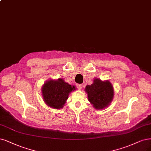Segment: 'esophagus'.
Instances as JSON below:
<instances>
[{"label":"esophagus","mask_w":151,"mask_h":151,"mask_svg":"<svg viewBox=\"0 0 151 151\" xmlns=\"http://www.w3.org/2000/svg\"><path fill=\"white\" fill-rule=\"evenodd\" d=\"M76 86H77V87L78 89H82V84H77L76 85Z\"/></svg>","instance_id":"1"}]
</instances>
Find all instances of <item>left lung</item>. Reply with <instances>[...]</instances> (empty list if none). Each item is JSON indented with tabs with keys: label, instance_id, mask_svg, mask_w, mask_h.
Here are the masks:
<instances>
[{
	"label": "left lung",
	"instance_id": "obj_1",
	"mask_svg": "<svg viewBox=\"0 0 151 151\" xmlns=\"http://www.w3.org/2000/svg\"><path fill=\"white\" fill-rule=\"evenodd\" d=\"M89 100L94 108L102 109L107 107L112 100L114 89L109 81H102L99 79L93 80V83L86 87Z\"/></svg>",
	"mask_w": 151,
	"mask_h": 151
}]
</instances>
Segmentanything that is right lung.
Wrapping results in <instances>:
<instances>
[{
  "label": "right lung",
  "mask_w": 151,
  "mask_h": 151,
  "mask_svg": "<svg viewBox=\"0 0 151 151\" xmlns=\"http://www.w3.org/2000/svg\"><path fill=\"white\" fill-rule=\"evenodd\" d=\"M75 89V86L59 79L46 82L42 87V92L46 104L52 108L59 109L64 105L69 93Z\"/></svg>",
  "instance_id": "1"
}]
</instances>
